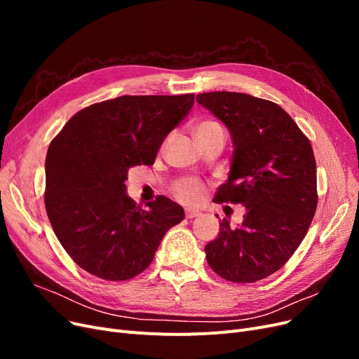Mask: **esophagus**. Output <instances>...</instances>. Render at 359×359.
Listing matches in <instances>:
<instances>
[{
  "mask_svg": "<svg viewBox=\"0 0 359 359\" xmlns=\"http://www.w3.org/2000/svg\"><path fill=\"white\" fill-rule=\"evenodd\" d=\"M198 215H201V211H198V210H191V208L186 210L187 219H194V217H198Z\"/></svg>",
  "mask_w": 359,
  "mask_h": 359,
  "instance_id": "esophagus-1",
  "label": "esophagus"
}]
</instances>
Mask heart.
Returning a JSON list of instances; mask_svg holds the SVG:
<instances>
[{
  "label": "heart",
  "mask_w": 359,
  "mask_h": 359,
  "mask_svg": "<svg viewBox=\"0 0 359 359\" xmlns=\"http://www.w3.org/2000/svg\"><path fill=\"white\" fill-rule=\"evenodd\" d=\"M217 130H223V127L215 123V121H202L194 128V133L198 135H205L210 132H217ZM173 193L177 194V198L187 202V203H196L201 201L202 194H203V187L202 184L194 181V180H182L180 181L175 187H173Z\"/></svg>",
  "instance_id": "1"
}]
</instances>
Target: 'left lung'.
Listing matches in <instances>:
<instances>
[{"label":"left lung","instance_id":"1","mask_svg":"<svg viewBox=\"0 0 359 359\" xmlns=\"http://www.w3.org/2000/svg\"><path fill=\"white\" fill-rule=\"evenodd\" d=\"M196 100L227 127L233 154L214 201L245 206L241 226L226 219L205 245L208 265L233 283L271 276L295 253L318 206L310 140L281 107L250 94L215 91Z\"/></svg>","mask_w":359,"mask_h":359}]
</instances>
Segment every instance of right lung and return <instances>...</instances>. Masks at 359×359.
I'll list each match as a JSON object with an SVG mask.
<instances>
[{"label": "right lung", "instance_id": "add662e5", "mask_svg": "<svg viewBox=\"0 0 359 359\" xmlns=\"http://www.w3.org/2000/svg\"><path fill=\"white\" fill-rule=\"evenodd\" d=\"M193 103V94L121 95L79 111L50 142L46 212L58 241L86 273L133 278L184 219L182 206L165 196L140 208L124 182L130 168L153 165Z\"/></svg>", "mask_w": 359, "mask_h": 359}]
</instances>
